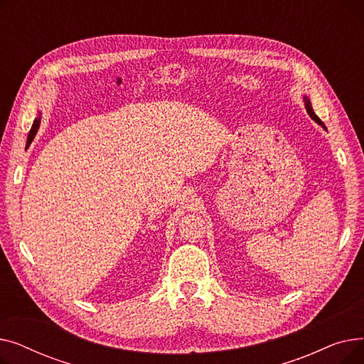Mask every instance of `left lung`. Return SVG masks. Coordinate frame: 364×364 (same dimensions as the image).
<instances>
[{"instance_id": "left-lung-1", "label": "left lung", "mask_w": 364, "mask_h": 364, "mask_svg": "<svg viewBox=\"0 0 364 364\" xmlns=\"http://www.w3.org/2000/svg\"><path fill=\"white\" fill-rule=\"evenodd\" d=\"M305 107H307V112H309V114H310V117H311V118H313V119H314V121H316L318 125H321L323 128H326V127L323 125V122L320 121V118L317 117V114L314 113V110H313V107H311V103H310V100H309L307 97H305Z\"/></svg>"}]
</instances>
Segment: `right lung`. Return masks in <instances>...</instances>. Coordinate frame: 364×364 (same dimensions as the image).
Segmentation results:
<instances>
[{
	"label": "right lung",
	"mask_w": 364,
	"mask_h": 364,
	"mask_svg": "<svg viewBox=\"0 0 364 364\" xmlns=\"http://www.w3.org/2000/svg\"><path fill=\"white\" fill-rule=\"evenodd\" d=\"M38 127H40V119H35L33 121V125H32V128H31V131H29V137H35V134H36V131H38Z\"/></svg>",
	"instance_id": "1"
}]
</instances>
